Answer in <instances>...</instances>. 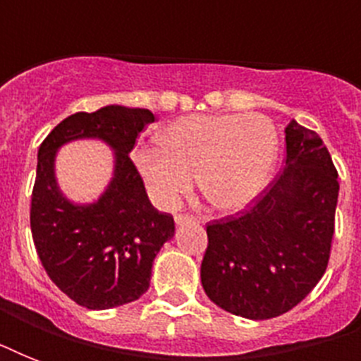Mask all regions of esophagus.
Returning <instances> with one entry per match:
<instances>
[{"mask_svg": "<svg viewBox=\"0 0 361 361\" xmlns=\"http://www.w3.org/2000/svg\"><path fill=\"white\" fill-rule=\"evenodd\" d=\"M174 221H176V225H185V223H195V217H192V215H181V214H178L174 217Z\"/></svg>", "mask_w": 361, "mask_h": 361, "instance_id": "esophagus-1", "label": "esophagus"}]
</instances>
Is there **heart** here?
I'll use <instances>...</instances> for the list:
<instances>
[{"instance_id":"obj_1","label":"heart","mask_w":361,"mask_h":361,"mask_svg":"<svg viewBox=\"0 0 361 361\" xmlns=\"http://www.w3.org/2000/svg\"><path fill=\"white\" fill-rule=\"evenodd\" d=\"M161 147H138L135 164L157 206L174 209L195 178L214 208L238 212L269 183L277 135L260 114L187 116L159 136Z\"/></svg>"}]
</instances>
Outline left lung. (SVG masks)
I'll list each match as a JSON object with an SVG mask.
<instances>
[{
  "instance_id": "8db88e82",
  "label": "left lung",
  "mask_w": 361,
  "mask_h": 361,
  "mask_svg": "<svg viewBox=\"0 0 361 361\" xmlns=\"http://www.w3.org/2000/svg\"><path fill=\"white\" fill-rule=\"evenodd\" d=\"M285 169L245 212L208 225L200 266L215 305L251 320L290 311L313 290L330 260L337 170L314 130L292 120Z\"/></svg>"
}]
</instances>
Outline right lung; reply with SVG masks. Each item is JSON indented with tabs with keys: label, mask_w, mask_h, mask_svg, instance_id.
Instances as JSON below:
<instances>
[{
	"label": "right lung",
	"mask_w": 361,
	"mask_h": 361,
	"mask_svg": "<svg viewBox=\"0 0 361 361\" xmlns=\"http://www.w3.org/2000/svg\"><path fill=\"white\" fill-rule=\"evenodd\" d=\"M153 121L146 109L109 104L65 118L39 147L31 234L48 277L82 307L112 309L138 300L149 288L157 252L174 236L172 215L153 208L129 159L136 136ZM87 137L115 152V172L97 201L76 204L59 189L55 157L61 145Z\"/></svg>",
	"instance_id": "obj_1"
}]
</instances>
